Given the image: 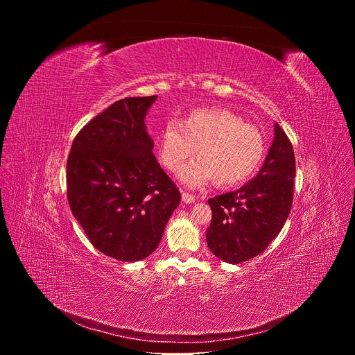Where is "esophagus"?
I'll return each mask as SVG.
<instances>
[{
    "label": "esophagus",
    "mask_w": 355,
    "mask_h": 355,
    "mask_svg": "<svg viewBox=\"0 0 355 355\" xmlns=\"http://www.w3.org/2000/svg\"><path fill=\"white\" fill-rule=\"evenodd\" d=\"M181 196H182V200L185 202V204H193V202H195V196L192 193H189V192L182 191Z\"/></svg>",
    "instance_id": "esophagus-1"
}]
</instances>
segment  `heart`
I'll list each match as a JSON object with an SVG mask.
<instances>
[{"label": "heart", "mask_w": 355, "mask_h": 355, "mask_svg": "<svg viewBox=\"0 0 355 355\" xmlns=\"http://www.w3.org/2000/svg\"><path fill=\"white\" fill-rule=\"evenodd\" d=\"M180 180L188 187H202L215 180L230 187L247 180L264 156L260 130L226 108L191 111L181 123L170 121L160 139V159L170 171H177L195 153Z\"/></svg>", "instance_id": "heart-1"}]
</instances>
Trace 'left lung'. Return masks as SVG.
Listing matches in <instances>:
<instances>
[{
    "mask_svg": "<svg viewBox=\"0 0 355 355\" xmlns=\"http://www.w3.org/2000/svg\"><path fill=\"white\" fill-rule=\"evenodd\" d=\"M260 173L240 189L208 200L212 222L209 250L222 261L239 264L257 257L278 236L293 199L295 155L282 128L275 135Z\"/></svg>",
    "mask_w": 355,
    "mask_h": 355,
    "instance_id": "8db88e82",
    "label": "left lung"
}]
</instances>
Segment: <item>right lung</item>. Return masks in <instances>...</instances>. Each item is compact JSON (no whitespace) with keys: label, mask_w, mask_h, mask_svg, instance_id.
Instances as JSON below:
<instances>
[{"label":"right lung","mask_w":355,"mask_h":355,"mask_svg":"<svg viewBox=\"0 0 355 355\" xmlns=\"http://www.w3.org/2000/svg\"><path fill=\"white\" fill-rule=\"evenodd\" d=\"M157 95L125 98L89 121L67 159V199L91 244L118 261L153 252L181 193L153 155L144 118Z\"/></svg>","instance_id":"add662e5"}]
</instances>
